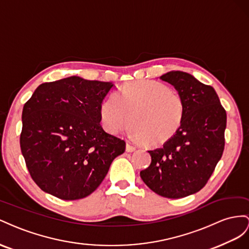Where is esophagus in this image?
Here are the masks:
<instances>
[{"label":"esophagus","instance_id":"esophagus-1","mask_svg":"<svg viewBox=\"0 0 249 249\" xmlns=\"http://www.w3.org/2000/svg\"><path fill=\"white\" fill-rule=\"evenodd\" d=\"M137 149V147L136 146H133L130 142H127L126 143V151L127 152H132V151H134Z\"/></svg>","mask_w":249,"mask_h":249}]
</instances>
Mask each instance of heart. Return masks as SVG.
Returning <instances> with one entry per match:
<instances>
[{
	"instance_id": "b5f03b06",
	"label": "heart",
	"mask_w": 249,
	"mask_h": 249,
	"mask_svg": "<svg viewBox=\"0 0 249 249\" xmlns=\"http://www.w3.org/2000/svg\"><path fill=\"white\" fill-rule=\"evenodd\" d=\"M186 104L178 91L152 80L126 83L100 107L102 124L108 132L119 133L129 123L136 136L149 146L172 139L180 128Z\"/></svg>"
}]
</instances>
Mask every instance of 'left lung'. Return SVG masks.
<instances>
[{
    "label": "left lung",
    "instance_id": "obj_1",
    "mask_svg": "<svg viewBox=\"0 0 249 249\" xmlns=\"http://www.w3.org/2000/svg\"><path fill=\"white\" fill-rule=\"evenodd\" d=\"M182 96L186 112L179 130L160 148L148 152L151 164L140 172L154 193L182 198L200 191L224 150L226 111L211 85L172 71L160 76Z\"/></svg>",
    "mask_w": 249,
    "mask_h": 249
}]
</instances>
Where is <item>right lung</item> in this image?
<instances>
[{"mask_svg": "<svg viewBox=\"0 0 249 249\" xmlns=\"http://www.w3.org/2000/svg\"><path fill=\"white\" fill-rule=\"evenodd\" d=\"M111 82L72 76L45 82L22 113L19 145L32 179L63 200L90 195L100 186L126 143L100 125L103 99Z\"/></svg>", "mask_w": 249, "mask_h": 249, "instance_id": "add662e5", "label": "right lung"}]
</instances>
